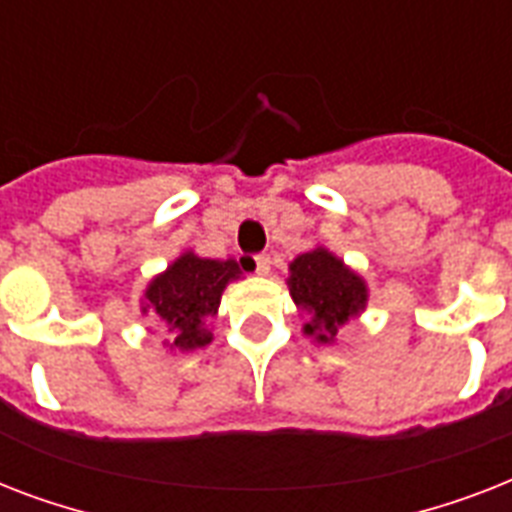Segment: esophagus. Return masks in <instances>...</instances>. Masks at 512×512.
<instances>
[{"label":"esophagus","instance_id":"esophagus-1","mask_svg":"<svg viewBox=\"0 0 512 512\" xmlns=\"http://www.w3.org/2000/svg\"><path fill=\"white\" fill-rule=\"evenodd\" d=\"M252 268H255V273H260V276H268L271 273V257L268 255H255L252 257Z\"/></svg>","mask_w":512,"mask_h":512}]
</instances>
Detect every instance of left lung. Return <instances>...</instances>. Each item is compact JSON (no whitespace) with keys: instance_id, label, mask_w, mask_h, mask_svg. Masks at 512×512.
<instances>
[{"instance_id":"1","label":"left lung","mask_w":512,"mask_h":512,"mask_svg":"<svg viewBox=\"0 0 512 512\" xmlns=\"http://www.w3.org/2000/svg\"><path fill=\"white\" fill-rule=\"evenodd\" d=\"M287 287L305 316L303 335L319 345H335L337 332L358 319L369 303L364 276L321 244L289 263Z\"/></svg>"}]
</instances>
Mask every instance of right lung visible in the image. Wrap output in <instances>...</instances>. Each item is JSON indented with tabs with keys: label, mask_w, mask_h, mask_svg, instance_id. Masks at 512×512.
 <instances>
[{
	"label": "right lung",
	"mask_w": 512,
	"mask_h": 512,
	"mask_svg": "<svg viewBox=\"0 0 512 512\" xmlns=\"http://www.w3.org/2000/svg\"><path fill=\"white\" fill-rule=\"evenodd\" d=\"M239 263L199 257L193 249H185L162 273L148 281L140 313L154 316L167 327L170 340L164 348L193 353L212 342V319L220 308V297L231 281H239Z\"/></svg>",
	"instance_id": "right-lung-1"
}]
</instances>
